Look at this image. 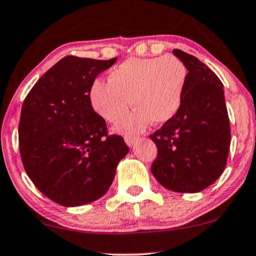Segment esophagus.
<instances>
[{
  "instance_id": "34e87169",
  "label": "esophagus",
  "mask_w": 256,
  "mask_h": 256,
  "mask_svg": "<svg viewBox=\"0 0 256 256\" xmlns=\"http://www.w3.org/2000/svg\"><path fill=\"white\" fill-rule=\"evenodd\" d=\"M124 140L126 142V144H128V146H130V148H132V146H134V143H136L138 138L134 137V136H125Z\"/></svg>"
}]
</instances>
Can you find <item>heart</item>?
I'll list each match as a JSON object with an SVG mask.
<instances>
[{"label": "heart", "mask_w": 256, "mask_h": 256, "mask_svg": "<svg viewBox=\"0 0 256 256\" xmlns=\"http://www.w3.org/2000/svg\"><path fill=\"white\" fill-rule=\"evenodd\" d=\"M186 66L178 57L128 58L110 72L108 81L95 80L89 89L92 107L110 122H116L130 107L134 112L116 130L136 134L152 124L170 122L180 110L187 86Z\"/></svg>", "instance_id": "heart-1"}]
</instances>
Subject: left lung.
<instances>
[{"instance_id": "1", "label": "left lung", "mask_w": 256, "mask_h": 256, "mask_svg": "<svg viewBox=\"0 0 256 256\" xmlns=\"http://www.w3.org/2000/svg\"><path fill=\"white\" fill-rule=\"evenodd\" d=\"M188 70L180 110L152 134L158 158L152 173L163 187L178 193H198L226 168L230 125L224 89L210 68L192 54L173 50Z\"/></svg>"}]
</instances>
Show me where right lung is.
Returning <instances> with one entry per match:
<instances>
[{
  "mask_svg": "<svg viewBox=\"0 0 256 256\" xmlns=\"http://www.w3.org/2000/svg\"><path fill=\"white\" fill-rule=\"evenodd\" d=\"M68 56L48 70L24 98L19 124L24 170L42 194L72 208L104 196L128 146L107 136L89 89L116 63Z\"/></svg>",
  "mask_w": 256,
  "mask_h": 256,
  "instance_id": "1",
  "label": "right lung"
}]
</instances>
